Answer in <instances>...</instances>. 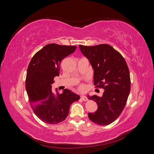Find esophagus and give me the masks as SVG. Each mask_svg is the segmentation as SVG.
<instances>
[{"instance_id":"obj_1","label":"esophagus","mask_w":154,"mask_h":154,"mask_svg":"<svg viewBox=\"0 0 154 154\" xmlns=\"http://www.w3.org/2000/svg\"><path fill=\"white\" fill-rule=\"evenodd\" d=\"M81 99H82L83 101H86L88 100L87 97L85 96H83V95L81 96Z\"/></svg>"}]
</instances>
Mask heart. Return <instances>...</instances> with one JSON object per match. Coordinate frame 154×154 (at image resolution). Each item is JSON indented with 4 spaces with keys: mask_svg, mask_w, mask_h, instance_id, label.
<instances>
[{
    "mask_svg": "<svg viewBox=\"0 0 154 154\" xmlns=\"http://www.w3.org/2000/svg\"><path fill=\"white\" fill-rule=\"evenodd\" d=\"M83 88H84V86H83V85H81L80 86V90H83Z\"/></svg>",
    "mask_w": 154,
    "mask_h": 154,
    "instance_id": "heart-1",
    "label": "heart"
}]
</instances>
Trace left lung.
I'll use <instances>...</instances> for the list:
<instances>
[{"mask_svg": "<svg viewBox=\"0 0 154 154\" xmlns=\"http://www.w3.org/2000/svg\"><path fill=\"white\" fill-rule=\"evenodd\" d=\"M83 54L94 69V84L105 90L103 96H87L96 102L97 109L88 118L99 125H108L122 114L130 91V77L125 60L109 44L80 45Z\"/></svg>", "mask_w": 154, "mask_h": 154, "instance_id": "obj_1", "label": "left lung"}]
</instances>
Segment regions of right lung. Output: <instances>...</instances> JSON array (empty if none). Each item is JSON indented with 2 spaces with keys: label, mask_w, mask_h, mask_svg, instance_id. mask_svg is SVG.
I'll list each match as a JSON object with an SVG mask.
<instances>
[{
  "label": "right lung",
  "mask_w": 154,
  "mask_h": 154,
  "mask_svg": "<svg viewBox=\"0 0 154 154\" xmlns=\"http://www.w3.org/2000/svg\"><path fill=\"white\" fill-rule=\"evenodd\" d=\"M76 46L50 44L38 51L27 67L26 88L34 113L43 122L56 125L66 119L73 102L79 95L67 88L59 94L52 91L55 76H59L62 60L74 53Z\"/></svg>",
  "instance_id": "right-lung-1"
}]
</instances>
